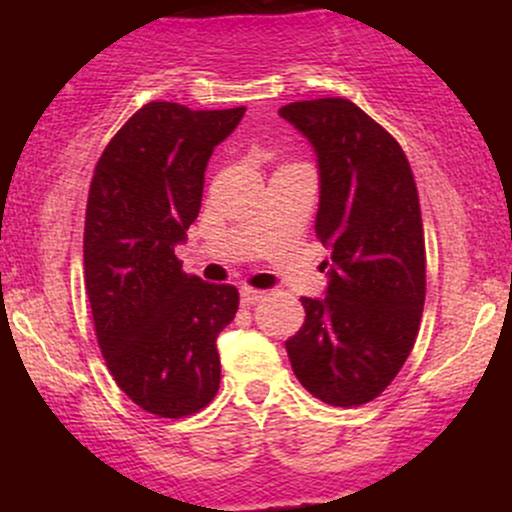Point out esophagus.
Listing matches in <instances>:
<instances>
[{
  "instance_id": "34e87169",
  "label": "esophagus",
  "mask_w": 512,
  "mask_h": 512,
  "mask_svg": "<svg viewBox=\"0 0 512 512\" xmlns=\"http://www.w3.org/2000/svg\"><path fill=\"white\" fill-rule=\"evenodd\" d=\"M264 298V291H260V289H250V286H245L243 291H240V303L243 305H255V303H260Z\"/></svg>"
}]
</instances>
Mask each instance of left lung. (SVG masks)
I'll list each match as a JSON object with an SVG mask.
<instances>
[{
  "label": "left lung",
  "instance_id": "8db88e82",
  "mask_svg": "<svg viewBox=\"0 0 512 512\" xmlns=\"http://www.w3.org/2000/svg\"><path fill=\"white\" fill-rule=\"evenodd\" d=\"M320 166L315 236L330 248L327 296L301 298L286 342L296 378L332 407H361L404 366L426 298V245L414 173L397 139L346 98L279 110Z\"/></svg>",
  "mask_w": 512,
  "mask_h": 512
}]
</instances>
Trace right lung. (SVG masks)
Here are the masks:
<instances>
[{"instance_id": "1", "label": "right lung", "mask_w": 512, "mask_h": 512, "mask_svg": "<svg viewBox=\"0 0 512 512\" xmlns=\"http://www.w3.org/2000/svg\"><path fill=\"white\" fill-rule=\"evenodd\" d=\"M245 108L154 101L110 139L86 202L84 276L105 366L137 407L197 414L219 392L216 337L238 289L182 272L175 245L202 207L204 170Z\"/></svg>"}]
</instances>
